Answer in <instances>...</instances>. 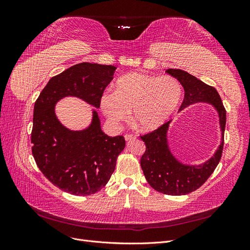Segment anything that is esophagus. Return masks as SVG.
I'll return each instance as SVG.
<instances>
[{
    "instance_id": "obj_1",
    "label": "esophagus",
    "mask_w": 250,
    "mask_h": 250,
    "mask_svg": "<svg viewBox=\"0 0 250 250\" xmlns=\"http://www.w3.org/2000/svg\"><path fill=\"white\" fill-rule=\"evenodd\" d=\"M124 138H125V140H126L127 142H128V141H132V140L135 139V137H134L133 134H125Z\"/></svg>"
}]
</instances>
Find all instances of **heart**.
Masks as SVG:
<instances>
[{"instance_id": "1", "label": "heart", "mask_w": 250, "mask_h": 250, "mask_svg": "<svg viewBox=\"0 0 250 250\" xmlns=\"http://www.w3.org/2000/svg\"><path fill=\"white\" fill-rule=\"evenodd\" d=\"M183 88L177 79L168 75L133 72L123 75L113 84V94L104 93L100 108L109 122L118 126L132 110V122L143 131L163 126L179 105Z\"/></svg>"}]
</instances>
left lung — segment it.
Masks as SVG:
<instances>
[{
  "instance_id": "obj_1",
  "label": "left lung",
  "mask_w": 250,
  "mask_h": 250,
  "mask_svg": "<svg viewBox=\"0 0 250 250\" xmlns=\"http://www.w3.org/2000/svg\"><path fill=\"white\" fill-rule=\"evenodd\" d=\"M176 78L185 89V99L179 111L196 103H208L215 108L221 131L220 145L213 156L198 165L186 164L174 155L170 148L169 130L172 120L156 130L141 137L146 151L141 158V167L148 184L154 190L167 195H186L197 190L211 175L220 162L226 123V111L215 87L209 86L183 70H166Z\"/></svg>"
}]
</instances>
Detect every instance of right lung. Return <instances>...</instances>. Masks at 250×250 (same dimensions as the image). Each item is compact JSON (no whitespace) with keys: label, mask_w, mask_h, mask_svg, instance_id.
Segmentation results:
<instances>
[{"label":"right lung","mask_w":250,"mask_h":250,"mask_svg":"<svg viewBox=\"0 0 250 250\" xmlns=\"http://www.w3.org/2000/svg\"><path fill=\"white\" fill-rule=\"evenodd\" d=\"M116 69L110 64H75L52 77L35 102L32 154L43 175L66 193L86 196L100 191L115 171L125 140L122 135L109 137L102 131L95 109L86 128L69 130L58 120L55 106L63 97L76 96L99 108Z\"/></svg>","instance_id":"obj_1"}]
</instances>
